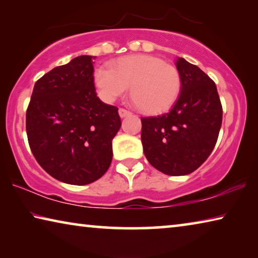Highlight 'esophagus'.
<instances>
[{"instance_id": "1", "label": "esophagus", "mask_w": 258, "mask_h": 258, "mask_svg": "<svg viewBox=\"0 0 258 258\" xmlns=\"http://www.w3.org/2000/svg\"><path fill=\"white\" fill-rule=\"evenodd\" d=\"M118 113H119L120 118H125V117H127V116H130V115H131V112H130L128 110H126V109H123V108H120V109H119V110H118Z\"/></svg>"}]
</instances>
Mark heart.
I'll use <instances>...</instances> for the list:
<instances>
[{
  "label": "heart",
  "instance_id": "heart-1",
  "mask_svg": "<svg viewBox=\"0 0 258 258\" xmlns=\"http://www.w3.org/2000/svg\"><path fill=\"white\" fill-rule=\"evenodd\" d=\"M94 84L104 101L121 97L131 86V99L139 110L156 115L167 111L181 92L177 69L154 55L135 54L117 61L115 66H99Z\"/></svg>",
  "mask_w": 258,
  "mask_h": 258
}]
</instances>
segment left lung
Segmentation results:
<instances>
[{
  "mask_svg": "<svg viewBox=\"0 0 258 258\" xmlns=\"http://www.w3.org/2000/svg\"><path fill=\"white\" fill-rule=\"evenodd\" d=\"M181 93L172 110L142 117L141 141L149 163L167 175H186L211 155L222 125L215 83L199 67L177 58Z\"/></svg>",
  "mask_w": 258,
  "mask_h": 258,
  "instance_id": "8db88e82",
  "label": "left lung"
}]
</instances>
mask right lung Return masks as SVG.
I'll return each instance as SVG.
<instances>
[{
    "label": "right lung",
    "instance_id": "right-lung-1",
    "mask_svg": "<svg viewBox=\"0 0 258 258\" xmlns=\"http://www.w3.org/2000/svg\"><path fill=\"white\" fill-rule=\"evenodd\" d=\"M94 59L80 55L46 73L35 83L26 113L37 163L68 184H90L108 171L111 141L121 125L118 108L95 93Z\"/></svg>",
    "mask_w": 258,
    "mask_h": 258
}]
</instances>
